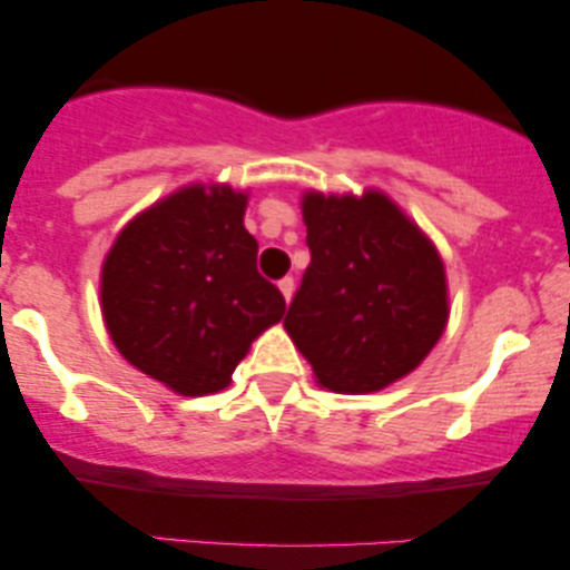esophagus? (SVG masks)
I'll return each mask as SVG.
<instances>
[{
  "label": "esophagus",
  "mask_w": 570,
  "mask_h": 570,
  "mask_svg": "<svg viewBox=\"0 0 570 570\" xmlns=\"http://www.w3.org/2000/svg\"><path fill=\"white\" fill-rule=\"evenodd\" d=\"M278 289H281V294H284L286 303H289L292 294H294V278H281L278 281Z\"/></svg>",
  "instance_id": "esophagus-1"
}]
</instances>
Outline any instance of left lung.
<instances>
[{
	"label": "left lung",
	"mask_w": 570,
	"mask_h": 570,
	"mask_svg": "<svg viewBox=\"0 0 570 570\" xmlns=\"http://www.w3.org/2000/svg\"><path fill=\"white\" fill-rule=\"evenodd\" d=\"M307 265L284 330L322 389L375 394L410 375L450 318L434 240L381 189H305Z\"/></svg>",
	"instance_id": "left-lung-1"
}]
</instances>
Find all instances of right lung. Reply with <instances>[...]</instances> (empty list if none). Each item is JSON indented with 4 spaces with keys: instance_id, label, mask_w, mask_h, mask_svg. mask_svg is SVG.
<instances>
[{
    "instance_id": "right-lung-1",
    "label": "right lung",
    "mask_w": 570,
    "mask_h": 570,
    "mask_svg": "<svg viewBox=\"0 0 570 570\" xmlns=\"http://www.w3.org/2000/svg\"><path fill=\"white\" fill-rule=\"evenodd\" d=\"M248 193L193 181L122 227L101 265V316L128 364L181 396L227 389L286 303L257 273Z\"/></svg>"
}]
</instances>
